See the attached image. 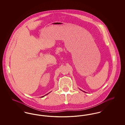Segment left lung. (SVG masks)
Masks as SVG:
<instances>
[{
  "instance_id": "obj_1",
  "label": "left lung",
  "mask_w": 125,
  "mask_h": 125,
  "mask_svg": "<svg viewBox=\"0 0 125 125\" xmlns=\"http://www.w3.org/2000/svg\"><path fill=\"white\" fill-rule=\"evenodd\" d=\"M80 90H81V89H80ZM82 91H83V90H82ZM83 92H84V91H83Z\"/></svg>"
}]
</instances>
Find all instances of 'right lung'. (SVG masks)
<instances>
[{
  "instance_id": "obj_1",
  "label": "right lung",
  "mask_w": 125,
  "mask_h": 125,
  "mask_svg": "<svg viewBox=\"0 0 125 125\" xmlns=\"http://www.w3.org/2000/svg\"><path fill=\"white\" fill-rule=\"evenodd\" d=\"M49 93H48V94H46V95H48V94H49ZM45 95H43V96H41V97H44V96H45Z\"/></svg>"
}]
</instances>
